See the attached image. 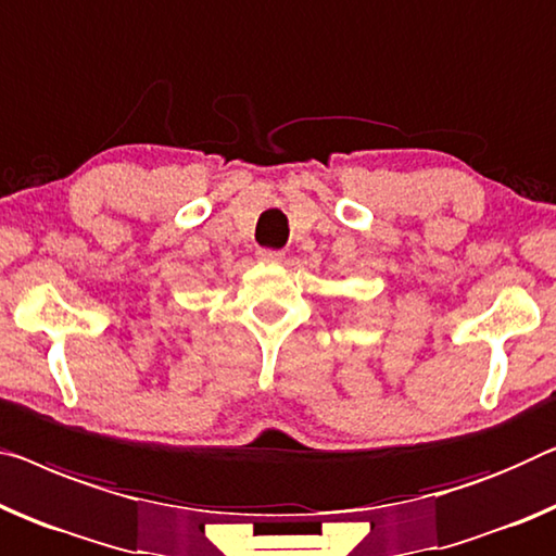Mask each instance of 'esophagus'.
<instances>
[{
	"instance_id": "esophagus-1",
	"label": "esophagus",
	"mask_w": 556,
	"mask_h": 556,
	"mask_svg": "<svg viewBox=\"0 0 556 556\" xmlns=\"http://www.w3.org/2000/svg\"><path fill=\"white\" fill-rule=\"evenodd\" d=\"M256 256H260L262 262L279 264L281 260H285V252H279V250H260V252H256Z\"/></svg>"
}]
</instances>
